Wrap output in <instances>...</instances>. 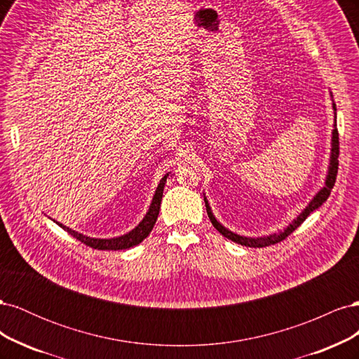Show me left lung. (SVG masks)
Here are the masks:
<instances>
[{
	"instance_id": "obj_1",
	"label": "left lung",
	"mask_w": 359,
	"mask_h": 359,
	"mask_svg": "<svg viewBox=\"0 0 359 359\" xmlns=\"http://www.w3.org/2000/svg\"><path fill=\"white\" fill-rule=\"evenodd\" d=\"M334 111H337V109H335V104H334ZM339 154H340L339 130L334 128V132H332L331 166H330V172H328V177H327V182H325V187L316 194V198H314V199L309 203L307 208L304 210V211L297 217V220H293L292 224L287 226V229H285V232L274 233V235H269V236H265V238H245V236L236 235V233H233V232H231V231H227L224 226H222L219 222L215 220V217L212 215V212H211V210H210V205H208V202H206V199H205L206 212H208V217H210V220H211L212 226H214L215 229L219 231L223 236L229 238V240H232V241H235V243H238V244H241V245H247V247H266V245L277 244V243H280V241L286 240V238H287L293 231H295L297 227H298L304 220H306L307 217H309L314 210L319 208V206H320L325 201L328 199L330 193H331V190H332V187H334V184H335L337 170H339Z\"/></svg>"
}]
</instances>
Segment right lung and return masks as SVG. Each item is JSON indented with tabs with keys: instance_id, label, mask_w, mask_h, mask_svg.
<instances>
[{
	"instance_id": "1",
	"label": "right lung",
	"mask_w": 359,
	"mask_h": 359,
	"mask_svg": "<svg viewBox=\"0 0 359 359\" xmlns=\"http://www.w3.org/2000/svg\"><path fill=\"white\" fill-rule=\"evenodd\" d=\"M166 178L168 175H165L161 178L158 187L156 190V194H154V199H153V203H151L149 206V211L147 212L145 219L139 223L137 227H135V229L132 232H128L127 235H123V236H118V238H111V240H95V238H90V236H85L82 233H78L74 232L72 229H69V227L62 226L61 223H58L64 231H67L73 238H76V240L81 241L82 244L88 245V247H93V248H97V250H123V248H130L133 247L139 243H142L145 238L149 235V232L153 231V227L157 222V217H158V211H160V203H161V198H163V189H165V184H166Z\"/></svg>"
}]
</instances>
